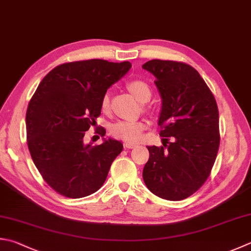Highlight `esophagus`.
I'll use <instances>...</instances> for the list:
<instances>
[{
    "label": "esophagus",
    "instance_id": "obj_1",
    "mask_svg": "<svg viewBox=\"0 0 251 251\" xmlns=\"http://www.w3.org/2000/svg\"><path fill=\"white\" fill-rule=\"evenodd\" d=\"M125 148L126 149H134L135 146H136V144H134V143H130V142H125Z\"/></svg>",
    "mask_w": 251,
    "mask_h": 251
}]
</instances>
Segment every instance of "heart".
<instances>
[{"label":"heart","mask_w":251,"mask_h":251,"mask_svg":"<svg viewBox=\"0 0 251 251\" xmlns=\"http://www.w3.org/2000/svg\"><path fill=\"white\" fill-rule=\"evenodd\" d=\"M126 88L141 102L149 101L151 96H152V91H151L149 85L143 81H140V79H133V81L127 82ZM109 94L106 93L100 100L101 109L106 111L109 108ZM144 129L145 125L141 121H119L111 126L110 132L113 138L116 139L126 142H139Z\"/></svg>","instance_id":"1"}]
</instances>
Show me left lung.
<instances>
[{"label":"left lung","mask_w":251,"mask_h":251,"mask_svg":"<svg viewBox=\"0 0 251 251\" xmlns=\"http://www.w3.org/2000/svg\"><path fill=\"white\" fill-rule=\"evenodd\" d=\"M155 76L162 97L159 135L173 136L163 146H148L143 179L151 192L179 201L209 178L220 146L219 109L213 94L196 69L183 62L151 60L142 65Z\"/></svg>","instance_id":"left-lung-1"}]
</instances>
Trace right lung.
Instances as JSON below:
<instances>
[{
	"label": "right lung",
	"mask_w": 251,
	"mask_h": 251,
	"mask_svg": "<svg viewBox=\"0 0 251 251\" xmlns=\"http://www.w3.org/2000/svg\"><path fill=\"white\" fill-rule=\"evenodd\" d=\"M131 67L129 61H75L51 70L38 85L26 112L27 144L44 180L61 196L78 199L96 192L122 152L119 141L93 146L83 139L100 116L101 97Z\"/></svg>",
	"instance_id": "1"
}]
</instances>
